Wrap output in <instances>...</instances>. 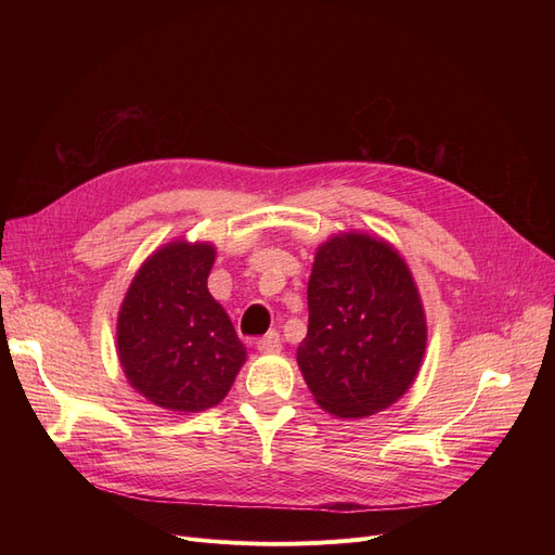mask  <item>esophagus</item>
I'll list each match as a JSON object with an SVG mask.
<instances>
[{"label":"esophagus","instance_id":"esophagus-1","mask_svg":"<svg viewBox=\"0 0 555 555\" xmlns=\"http://www.w3.org/2000/svg\"><path fill=\"white\" fill-rule=\"evenodd\" d=\"M256 346H258L260 353H279V351H281V335L272 331V333H268L266 337H260V339L256 341Z\"/></svg>","mask_w":555,"mask_h":555}]
</instances>
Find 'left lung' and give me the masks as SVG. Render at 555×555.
I'll return each mask as SVG.
<instances>
[{
	"label": "left lung",
	"instance_id": "8db88e82",
	"mask_svg": "<svg viewBox=\"0 0 555 555\" xmlns=\"http://www.w3.org/2000/svg\"><path fill=\"white\" fill-rule=\"evenodd\" d=\"M425 346L418 285L391 243L339 231L317 247L297 364L324 412L364 418L387 410L414 385Z\"/></svg>",
	"mask_w": 555,
	"mask_h": 555
}]
</instances>
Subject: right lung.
I'll use <instances>...</instances> for the list:
<instances>
[{"label": "right lung", "instance_id": "add662e5", "mask_svg": "<svg viewBox=\"0 0 555 555\" xmlns=\"http://www.w3.org/2000/svg\"><path fill=\"white\" fill-rule=\"evenodd\" d=\"M214 243L170 241L141 262L116 317V356L130 387L178 414L222 402L247 351L207 279Z\"/></svg>", "mask_w": 555, "mask_h": 555}]
</instances>
